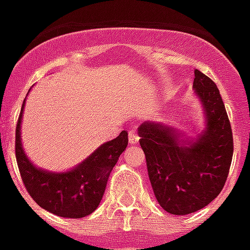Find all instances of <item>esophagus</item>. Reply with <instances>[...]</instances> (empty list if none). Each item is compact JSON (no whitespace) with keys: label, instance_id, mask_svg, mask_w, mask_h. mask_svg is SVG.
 Instances as JSON below:
<instances>
[{"label":"esophagus","instance_id":"1","mask_svg":"<svg viewBox=\"0 0 250 250\" xmlns=\"http://www.w3.org/2000/svg\"><path fill=\"white\" fill-rule=\"evenodd\" d=\"M139 135H137V132L135 131V129H131L128 132V140H129V144H137V141H139Z\"/></svg>","mask_w":250,"mask_h":250}]
</instances>
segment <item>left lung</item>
I'll return each mask as SVG.
<instances>
[{
    "label": "left lung",
    "instance_id": "1",
    "mask_svg": "<svg viewBox=\"0 0 250 250\" xmlns=\"http://www.w3.org/2000/svg\"><path fill=\"white\" fill-rule=\"evenodd\" d=\"M193 89L205 114L197 137L188 140L162 122H144L137 129L154 196L174 215L209 205L223 189L232 161V129L218 86L194 70Z\"/></svg>",
    "mask_w": 250,
    "mask_h": 250
}]
</instances>
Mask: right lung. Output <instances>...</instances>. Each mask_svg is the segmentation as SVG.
<instances>
[{
	"mask_svg": "<svg viewBox=\"0 0 250 250\" xmlns=\"http://www.w3.org/2000/svg\"><path fill=\"white\" fill-rule=\"evenodd\" d=\"M23 110L24 104L15 129V156L29 196L37 205L58 217L79 219L93 213L105 193L110 172L127 148V131H122L117 139L98 146L71 170L52 172L36 167L25 156L21 137Z\"/></svg>",
	"mask_w": 250,
	"mask_h": 250,
	"instance_id": "add662e5",
	"label": "right lung"
}]
</instances>
